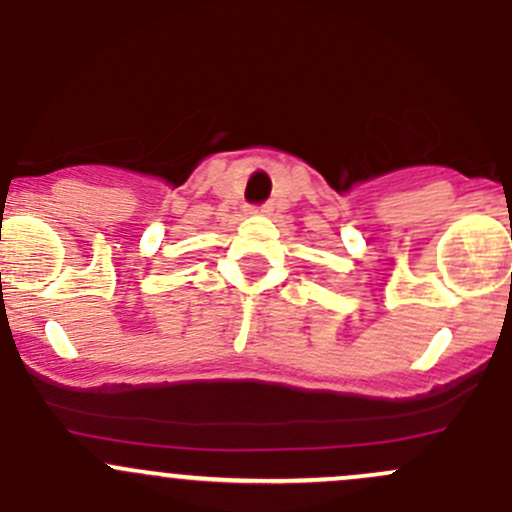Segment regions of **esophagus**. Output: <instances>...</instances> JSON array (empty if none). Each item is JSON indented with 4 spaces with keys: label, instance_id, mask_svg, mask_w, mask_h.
<instances>
[{
    "label": "esophagus",
    "instance_id": "1",
    "mask_svg": "<svg viewBox=\"0 0 512 512\" xmlns=\"http://www.w3.org/2000/svg\"><path fill=\"white\" fill-rule=\"evenodd\" d=\"M257 213H270V205H260V208H257Z\"/></svg>",
    "mask_w": 512,
    "mask_h": 512
}]
</instances>
